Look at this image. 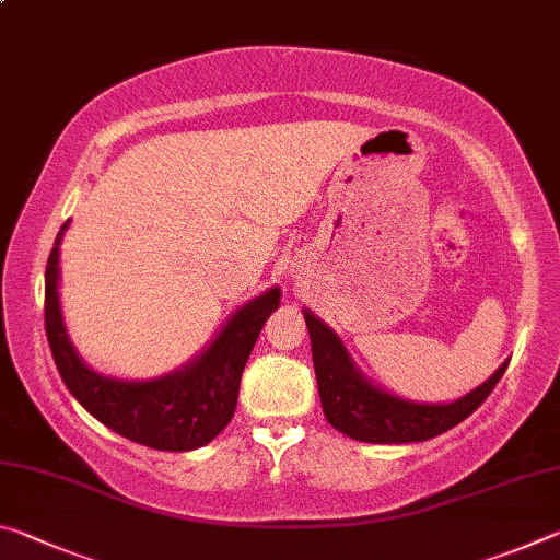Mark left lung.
<instances>
[{"mask_svg":"<svg viewBox=\"0 0 560 560\" xmlns=\"http://www.w3.org/2000/svg\"><path fill=\"white\" fill-rule=\"evenodd\" d=\"M303 318H306L311 336V353H314L318 395L326 420L338 432L358 442L405 444L438 438V434L452 430L454 424L467 420L487 400L509 365V360L501 363L489 381L454 402L432 405L405 400V397L385 393L368 381L350 360L343 340L316 314L306 308Z\"/></svg>","mask_w":560,"mask_h":560,"instance_id":"1","label":"left lung"}]
</instances>
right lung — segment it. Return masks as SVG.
Returning <instances> with one entry per match:
<instances>
[{
    "mask_svg": "<svg viewBox=\"0 0 560 560\" xmlns=\"http://www.w3.org/2000/svg\"><path fill=\"white\" fill-rule=\"evenodd\" d=\"M69 222L56 234L46 264L44 324L54 363L69 393L120 438L163 452H189L212 442L230 424L246 360L281 291L269 289L236 308L200 355L155 381H118L83 363L66 334L59 303V246Z\"/></svg>",
    "mask_w": 560,
    "mask_h": 560,
    "instance_id": "right-lung-1",
    "label": "right lung"
}]
</instances>
